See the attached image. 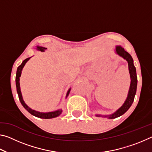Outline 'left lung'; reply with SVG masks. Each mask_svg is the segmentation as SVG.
I'll use <instances>...</instances> for the list:
<instances>
[{
	"label": "left lung",
	"instance_id": "8db88e82",
	"mask_svg": "<svg viewBox=\"0 0 152 152\" xmlns=\"http://www.w3.org/2000/svg\"><path fill=\"white\" fill-rule=\"evenodd\" d=\"M116 53L127 61L129 70L131 77V84L127 98L124 102V104H123V106L120 109H118L115 113H113V114L109 115V116H104L105 117H108L109 119H115V118L119 117L124 114L125 112H127V110L132 106L133 102L134 101L135 95L136 94V91H137V74H136V69L134 66V64H133V60L132 56L127 51H126L124 48L121 47V46H117L116 47ZM96 116L99 117L101 116V115H96Z\"/></svg>",
	"mask_w": 152,
	"mask_h": 152
}]
</instances>
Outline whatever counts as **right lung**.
I'll return each mask as SVG.
<instances>
[{
  "label": "right lung",
  "instance_id": "add662e5",
  "mask_svg": "<svg viewBox=\"0 0 152 152\" xmlns=\"http://www.w3.org/2000/svg\"><path fill=\"white\" fill-rule=\"evenodd\" d=\"M47 48H45L43 47H39V46H37V50H39L41 51H44ZM31 58H28L27 59H25V60L23 61L22 64H20V65L17 68V74H16V78H15V81H16V87H17V94H18V96H19V101L20 102V103L23 106V107L25 108V109H26L28 112L31 114L34 115V116L37 117H39V118H42V119H51V118H54L59 116L61 114V110H56V111H53V112H49V113H40V112H38V111H36L35 110H33L31 109H30V108L27 106V105L25 103V102L23 101V97H22V94H21V92H20V84H19V77L20 76V74H21V71H22V69L23 68L25 64H26L27 61L29 60ZM70 89L68 91V93L66 94V97L68 96V95L70 93Z\"/></svg>",
  "mask_w": 152,
  "mask_h": 152
}]
</instances>
